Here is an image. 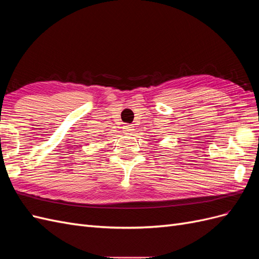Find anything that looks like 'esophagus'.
Instances as JSON below:
<instances>
[{
    "label": "esophagus",
    "instance_id": "obj_1",
    "mask_svg": "<svg viewBox=\"0 0 259 259\" xmlns=\"http://www.w3.org/2000/svg\"><path fill=\"white\" fill-rule=\"evenodd\" d=\"M123 132H124L126 135H131L132 133L134 132V126H133L132 124L124 125V126H123Z\"/></svg>",
    "mask_w": 259,
    "mask_h": 259
}]
</instances>
